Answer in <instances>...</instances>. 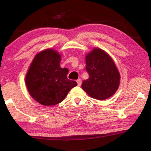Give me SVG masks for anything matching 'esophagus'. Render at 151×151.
<instances>
[{"label": "esophagus", "instance_id": "obj_1", "mask_svg": "<svg viewBox=\"0 0 151 151\" xmlns=\"http://www.w3.org/2000/svg\"><path fill=\"white\" fill-rule=\"evenodd\" d=\"M77 85H78L79 86H80L81 85V83H82V81L81 79H79L77 80Z\"/></svg>", "mask_w": 151, "mask_h": 151}]
</instances>
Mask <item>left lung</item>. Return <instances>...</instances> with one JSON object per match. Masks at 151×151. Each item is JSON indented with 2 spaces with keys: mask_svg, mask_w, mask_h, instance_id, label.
<instances>
[{
  "mask_svg": "<svg viewBox=\"0 0 151 151\" xmlns=\"http://www.w3.org/2000/svg\"><path fill=\"white\" fill-rule=\"evenodd\" d=\"M86 64L89 77L83 82L82 88L89 96L104 100L115 93L120 84V75L106 52L94 48L86 55Z\"/></svg>",
  "mask_w": 151,
  "mask_h": 151,
  "instance_id": "1",
  "label": "left lung"
}]
</instances>
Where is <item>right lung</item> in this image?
<instances>
[{
  "instance_id": "right-lung-1",
  "label": "right lung",
  "mask_w": 151,
  "mask_h": 151,
  "mask_svg": "<svg viewBox=\"0 0 151 151\" xmlns=\"http://www.w3.org/2000/svg\"><path fill=\"white\" fill-rule=\"evenodd\" d=\"M60 61L61 56L56 50H45L35 56L26 76L29 94L45 106L62 102L77 85L76 81L67 79L68 70L60 67Z\"/></svg>"
}]
</instances>
